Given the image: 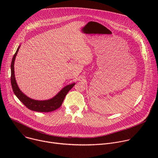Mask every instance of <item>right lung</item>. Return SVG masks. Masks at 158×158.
<instances>
[{
  "mask_svg": "<svg viewBox=\"0 0 158 158\" xmlns=\"http://www.w3.org/2000/svg\"><path fill=\"white\" fill-rule=\"evenodd\" d=\"M20 46L17 48L15 54L13 56L12 62H11V77L10 81L11 85L12 87V90L15 95L17 97V98L23 103L29 109L37 112H48L53 111L59 107H60L63 102V101L70 90L74 87L75 83L72 84H69L68 85L64 87L61 91L53 98L47 100V101H36L26 96L23 93H22L18 85L16 83V81L15 79L14 75V61L16 57V55L19 51Z\"/></svg>",
  "mask_w": 158,
  "mask_h": 158,
  "instance_id": "1",
  "label": "right lung"
}]
</instances>
